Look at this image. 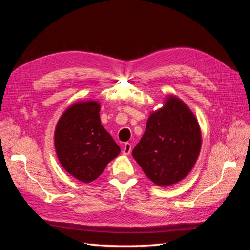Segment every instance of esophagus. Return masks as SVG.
Returning <instances> with one entry per match:
<instances>
[{
  "mask_svg": "<svg viewBox=\"0 0 250 250\" xmlns=\"http://www.w3.org/2000/svg\"><path fill=\"white\" fill-rule=\"evenodd\" d=\"M122 152H123L124 155H129L130 154V152H131V144L130 143H125Z\"/></svg>",
  "mask_w": 250,
  "mask_h": 250,
  "instance_id": "34e87169",
  "label": "esophagus"
}]
</instances>
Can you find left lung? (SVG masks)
I'll use <instances>...</instances> for the list:
<instances>
[{"label": "left lung", "instance_id": "left-lung-1", "mask_svg": "<svg viewBox=\"0 0 250 250\" xmlns=\"http://www.w3.org/2000/svg\"><path fill=\"white\" fill-rule=\"evenodd\" d=\"M198 121L187 104L174 95L150 113L145 133L132 156L157 186L177 184L191 172L201 149Z\"/></svg>", "mask_w": 250, "mask_h": 250}]
</instances>
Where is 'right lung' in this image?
I'll return each instance as SVG.
<instances>
[{"label": "right lung", "mask_w": 250, "mask_h": 250, "mask_svg": "<svg viewBox=\"0 0 250 250\" xmlns=\"http://www.w3.org/2000/svg\"><path fill=\"white\" fill-rule=\"evenodd\" d=\"M100 108L97 101H78L62 113L55 128L58 161L81 183L88 184L99 177L121 151L101 125Z\"/></svg>", "instance_id": "obj_1"}]
</instances>
